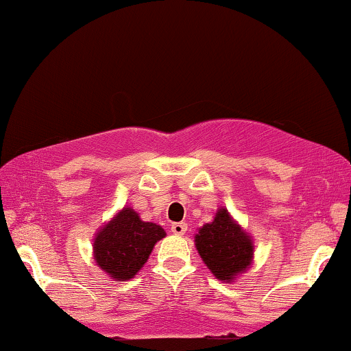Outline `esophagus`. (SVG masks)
<instances>
[{
	"mask_svg": "<svg viewBox=\"0 0 351 351\" xmlns=\"http://www.w3.org/2000/svg\"><path fill=\"white\" fill-rule=\"evenodd\" d=\"M186 231H188V224L186 223H173L171 224V232H173V234L183 236Z\"/></svg>",
	"mask_w": 351,
	"mask_h": 351,
	"instance_id": "obj_1",
	"label": "esophagus"
}]
</instances>
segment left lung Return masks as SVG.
<instances>
[{
  "instance_id": "left-lung-1",
  "label": "left lung",
  "mask_w": 351,
  "mask_h": 351,
  "mask_svg": "<svg viewBox=\"0 0 351 351\" xmlns=\"http://www.w3.org/2000/svg\"><path fill=\"white\" fill-rule=\"evenodd\" d=\"M196 251L217 280L236 282L252 265L254 241L226 208L216 211L211 223L195 234Z\"/></svg>"
}]
</instances>
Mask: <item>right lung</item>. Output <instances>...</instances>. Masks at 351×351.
<instances>
[{"label":"right lung","mask_w":351,"mask_h":351,"mask_svg":"<svg viewBox=\"0 0 351 351\" xmlns=\"http://www.w3.org/2000/svg\"><path fill=\"white\" fill-rule=\"evenodd\" d=\"M165 236L167 232L160 224L143 221L134 208L125 206L97 229L92 241V256L110 279L130 280Z\"/></svg>","instance_id":"add662e5"}]
</instances>
